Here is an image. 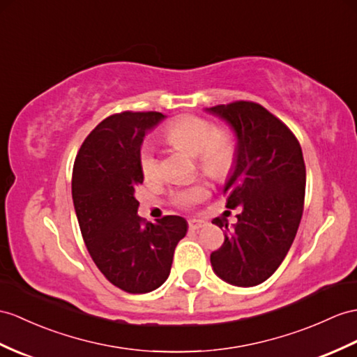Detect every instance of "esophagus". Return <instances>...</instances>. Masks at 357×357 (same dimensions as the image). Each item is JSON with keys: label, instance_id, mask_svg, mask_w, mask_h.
<instances>
[{"label": "esophagus", "instance_id": "esophagus-1", "mask_svg": "<svg viewBox=\"0 0 357 357\" xmlns=\"http://www.w3.org/2000/svg\"><path fill=\"white\" fill-rule=\"evenodd\" d=\"M202 227H204V221H202V220H189V230L198 231Z\"/></svg>", "mask_w": 357, "mask_h": 357}]
</instances>
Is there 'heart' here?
<instances>
[{
  "mask_svg": "<svg viewBox=\"0 0 357 357\" xmlns=\"http://www.w3.org/2000/svg\"><path fill=\"white\" fill-rule=\"evenodd\" d=\"M163 136L172 145L195 154L198 165L208 176L222 178L231 169L236 144L229 130L216 128L204 118L185 115L167 126ZM139 167L145 177H154L159 172V158L151 144H144L139 150ZM208 195L204 181L177 190L172 199L178 207H190L203 202Z\"/></svg>",
  "mask_w": 357,
  "mask_h": 357,
  "instance_id": "b5f03b06",
  "label": "heart"
}]
</instances>
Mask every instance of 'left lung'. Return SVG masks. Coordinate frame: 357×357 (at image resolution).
Here are the masks:
<instances>
[{
	"instance_id": "1",
	"label": "left lung",
	"mask_w": 357,
	"mask_h": 357,
	"mask_svg": "<svg viewBox=\"0 0 357 357\" xmlns=\"http://www.w3.org/2000/svg\"><path fill=\"white\" fill-rule=\"evenodd\" d=\"M236 135V155L224 194L225 207H241L238 222L225 229L224 244L211 255L215 274L234 286H256L280 266L297 234L304 207L301 146L291 130L253 101L208 107Z\"/></svg>"
}]
</instances>
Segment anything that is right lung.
Returning a JSON list of instances; mask_svg holds the SVG:
<instances>
[{"label": "right lung", "instance_id": "obj_1", "mask_svg": "<svg viewBox=\"0 0 357 357\" xmlns=\"http://www.w3.org/2000/svg\"><path fill=\"white\" fill-rule=\"evenodd\" d=\"M167 116L159 112H121L95 127L73 168V202L82 236L95 265L116 288L146 294L168 279L174 250L188 222L176 215L153 224L137 215L135 188L145 133Z\"/></svg>", "mask_w": 357, "mask_h": 357}]
</instances>
